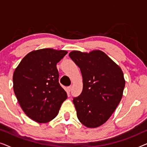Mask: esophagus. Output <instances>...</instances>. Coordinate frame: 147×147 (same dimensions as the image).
<instances>
[{"mask_svg": "<svg viewBox=\"0 0 147 147\" xmlns=\"http://www.w3.org/2000/svg\"><path fill=\"white\" fill-rule=\"evenodd\" d=\"M71 86H69V87H67V90H68V91H69V92H70V91H71Z\"/></svg>", "mask_w": 147, "mask_h": 147, "instance_id": "obj_1", "label": "esophagus"}]
</instances>
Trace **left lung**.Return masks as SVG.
I'll use <instances>...</instances> for the list:
<instances>
[{
    "mask_svg": "<svg viewBox=\"0 0 147 147\" xmlns=\"http://www.w3.org/2000/svg\"><path fill=\"white\" fill-rule=\"evenodd\" d=\"M69 57L83 78L81 94L74 98L77 116L88 128L105 123L122 99L125 80L121 68L100 50L73 51Z\"/></svg>",
    "mask_w": 147,
    "mask_h": 147,
    "instance_id": "8db88e82",
    "label": "left lung"
}]
</instances>
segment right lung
I'll return each instance as SVG.
<instances>
[{"label": "right lung", "instance_id": "obj_1", "mask_svg": "<svg viewBox=\"0 0 147 147\" xmlns=\"http://www.w3.org/2000/svg\"><path fill=\"white\" fill-rule=\"evenodd\" d=\"M67 53V51L50 48L33 51L14 71V92L22 110L34 121H51L67 99V93L59 83L56 67Z\"/></svg>", "mask_w": 147, "mask_h": 147}]
</instances>
